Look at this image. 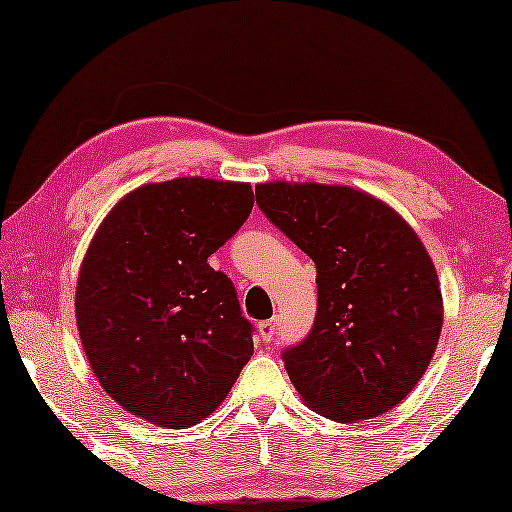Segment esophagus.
I'll list each match as a JSON object with an SVG mask.
<instances>
[{
    "label": "esophagus",
    "instance_id": "obj_1",
    "mask_svg": "<svg viewBox=\"0 0 512 512\" xmlns=\"http://www.w3.org/2000/svg\"><path fill=\"white\" fill-rule=\"evenodd\" d=\"M277 328H279V321L277 319H268V321H261L258 324V338L263 342H272L277 335Z\"/></svg>",
    "mask_w": 512,
    "mask_h": 512
}]
</instances>
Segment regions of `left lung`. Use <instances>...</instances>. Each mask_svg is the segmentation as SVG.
<instances>
[{"mask_svg":"<svg viewBox=\"0 0 512 512\" xmlns=\"http://www.w3.org/2000/svg\"><path fill=\"white\" fill-rule=\"evenodd\" d=\"M261 212L317 265V317L282 359L300 398L335 422L382 415L415 389L443 328L436 268L415 230L349 186L270 181Z\"/></svg>","mask_w":512,"mask_h":512,"instance_id":"obj_1","label":"left lung"}]
</instances>
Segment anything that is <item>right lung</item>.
<instances>
[{"instance_id": "add662e5", "label": "right lung", "mask_w": 512, "mask_h": 512, "mask_svg": "<svg viewBox=\"0 0 512 512\" xmlns=\"http://www.w3.org/2000/svg\"><path fill=\"white\" fill-rule=\"evenodd\" d=\"M254 207L240 181L144 184L104 216L76 284V326L102 389L132 415L179 429L219 408L254 354L228 275L207 258Z\"/></svg>"}]
</instances>
